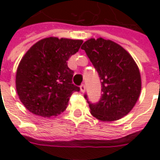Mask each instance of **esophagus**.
Listing matches in <instances>:
<instances>
[{
	"label": "esophagus",
	"instance_id": "obj_1",
	"mask_svg": "<svg viewBox=\"0 0 160 160\" xmlns=\"http://www.w3.org/2000/svg\"><path fill=\"white\" fill-rule=\"evenodd\" d=\"M80 91L82 92H85V91H86V86L84 85V84H82L81 86H80Z\"/></svg>",
	"mask_w": 160,
	"mask_h": 160
}]
</instances>
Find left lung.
Wrapping results in <instances>:
<instances>
[{
  "mask_svg": "<svg viewBox=\"0 0 160 160\" xmlns=\"http://www.w3.org/2000/svg\"><path fill=\"white\" fill-rule=\"evenodd\" d=\"M81 49L98 71L102 85L100 100L96 104L87 101L91 114L103 122L122 118L134 108L141 94L137 64L126 49L111 40L90 38Z\"/></svg>",
  "mask_w": 160,
  "mask_h": 160,
  "instance_id": "obj_1",
  "label": "left lung"
}]
</instances>
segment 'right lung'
I'll list each match as a JSON object with an SVG mask.
<instances>
[{
  "instance_id": "1",
  "label": "right lung",
  "mask_w": 160,
  "mask_h": 160,
  "mask_svg": "<svg viewBox=\"0 0 160 160\" xmlns=\"http://www.w3.org/2000/svg\"><path fill=\"white\" fill-rule=\"evenodd\" d=\"M83 40L49 37L25 54L16 72V90L32 114L50 118L66 110L69 97L80 87L72 83L73 71L68 60L79 51Z\"/></svg>"
}]
</instances>
